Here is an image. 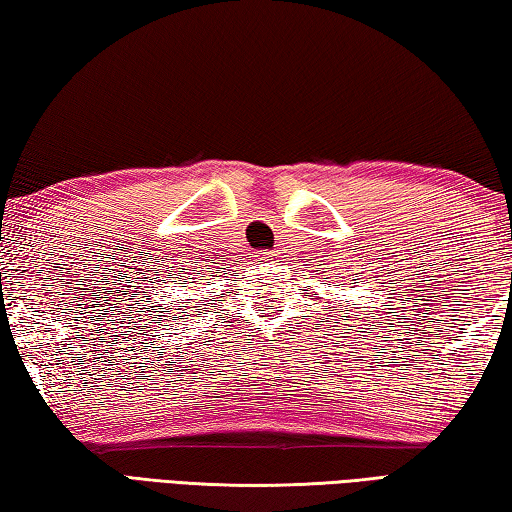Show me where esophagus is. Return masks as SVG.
Returning a JSON list of instances; mask_svg holds the SVG:
<instances>
[{"label":"esophagus","mask_w":512,"mask_h":512,"mask_svg":"<svg viewBox=\"0 0 512 512\" xmlns=\"http://www.w3.org/2000/svg\"><path fill=\"white\" fill-rule=\"evenodd\" d=\"M273 255L271 253H264V250H259V253H255V259L257 262H266V259H271Z\"/></svg>","instance_id":"34e87169"}]
</instances>
